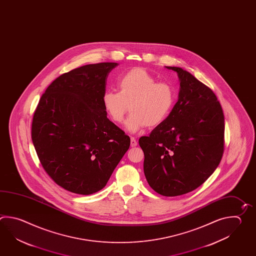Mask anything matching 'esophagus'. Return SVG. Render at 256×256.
Instances as JSON below:
<instances>
[{
	"label": "esophagus",
	"mask_w": 256,
	"mask_h": 256,
	"mask_svg": "<svg viewBox=\"0 0 256 256\" xmlns=\"http://www.w3.org/2000/svg\"><path fill=\"white\" fill-rule=\"evenodd\" d=\"M138 145V142H136V138L134 136H131L130 138V146H136Z\"/></svg>",
	"instance_id": "34e87169"
}]
</instances>
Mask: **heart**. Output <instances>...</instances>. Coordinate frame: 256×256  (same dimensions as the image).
Returning a JSON list of instances; mask_svg holds the SVG:
<instances>
[{"instance_id":"1","label":"heart","mask_w":256,"mask_h":256,"mask_svg":"<svg viewBox=\"0 0 256 256\" xmlns=\"http://www.w3.org/2000/svg\"><path fill=\"white\" fill-rule=\"evenodd\" d=\"M120 92L106 90L102 101L111 120L120 123L128 108L126 130L136 133L146 128L162 124L172 108L175 94L170 84L156 82V78L142 68H134L118 79Z\"/></svg>"}]
</instances>
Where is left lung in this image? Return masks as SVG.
<instances>
[{
  "mask_svg": "<svg viewBox=\"0 0 256 256\" xmlns=\"http://www.w3.org/2000/svg\"><path fill=\"white\" fill-rule=\"evenodd\" d=\"M178 102L148 136H141L144 173L156 192H190L214 173L224 152V116L212 90L182 68Z\"/></svg>",
  "mask_w": 256,
  "mask_h": 256,
  "instance_id": "1",
  "label": "left lung"
}]
</instances>
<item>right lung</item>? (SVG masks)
Listing matches in <instances>:
<instances>
[{"mask_svg":"<svg viewBox=\"0 0 256 256\" xmlns=\"http://www.w3.org/2000/svg\"><path fill=\"white\" fill-rule=\"evenodd\" d=\"M118 63L86 64L63 74L42 94L32 140L42 168L68 192L89 195L104 188L130 145L106 118L102 98Z\"/></svg>","mask_w":256,"mask_h":256,"instance_id":"1","label":"right lung"}]
</instances>
